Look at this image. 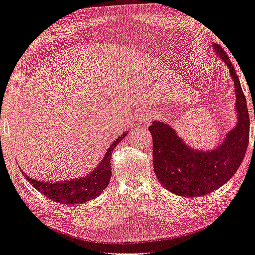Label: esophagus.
<instances>
[{
    "mask_svg": "<svg viewBox=\"0 0 255 255\" xmlns=\"http://www.w3.org/2000/svg\"><path fill=\"white\" fill-rule=\"evenodd\" d=\"M149 114H145V116H143V120L144 121H146V120H148V119H149Z\"/></svg>",
    "mask_w": 255,
    "mask_h": 255,
    "instance_id": "esophagus-1",
    "label": "esophagus"
}]
</instances>
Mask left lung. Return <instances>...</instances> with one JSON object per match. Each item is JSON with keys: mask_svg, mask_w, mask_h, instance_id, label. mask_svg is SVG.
Here are the masks:
<instances>
[{"mask_svg": "<svg viewBox=\"0 0 255 255\" xmlns=\"http://www.w3.org/2000/svg\"><path fill=\"white\" fill-rule=\"evenodd\" d=\"M215 51L229 68L235 84L237 126L219 146L210 150L193 149L181 141L170 126L153 121V163L156 177L166 189L183 197L204 196L226 184L240 167L249 145L250 118L240 80L227 53L219 44Z\"/></svg>", "mask_w": 255, "mask_h": 255, "instance_id": "1", "label": "left lung"}]
</instances>
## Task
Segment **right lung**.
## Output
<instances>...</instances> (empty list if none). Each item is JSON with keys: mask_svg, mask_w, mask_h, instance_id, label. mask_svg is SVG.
<instances>
[{"mask_svg": "<svg viewBox=\"0 0 255 255\" xmlns=\"http://www.w3.org/2000/svg\"><path fill=\"white\" fill-rule=\"evenodd\" d=\"M128 132H124L114 141L106 152L105 157L99 163L97 168L92 173L85 177L76 178L58 183H49V181H39L24 174L32 186H34L39 193L45 195L47 198L57 201L58 204L72 205L82 204V202L95 199L100 195L110 183L111 178V156L114 147L126 137Z\"/></svg>", "mask_w": 255, "mask_h": 255, "instance_id": "obj_1", "label": "right lung"}]
</instances>
